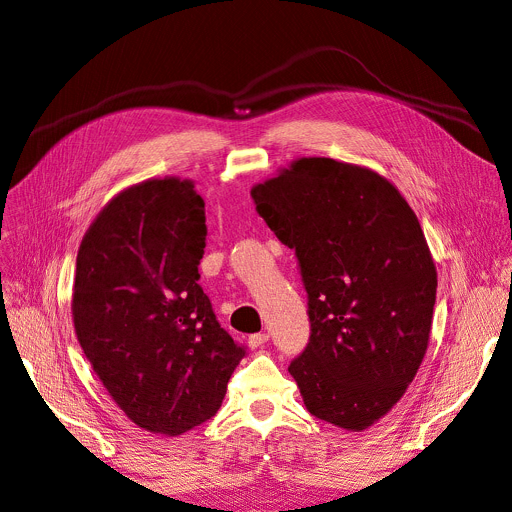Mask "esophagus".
Listing matches in <instances>:
<instances>
[{
  "mask_svg": "<svg viewBox=\"0 0 512 512\" xmlns=\"http://www.w3.org/2000/svg\"><path fill=\"white\" fill-rule=\"evenodd\" d=\"M266 342H268V334H264V332L252 334L250 340H248V344H250L252 348H258V346H262V344H266Z\"/></svg>",
  "mask_w": 512,
  "mask_h": 512,
  "instance_id": "obj_1",
  "label": "esophagus"
}]
</instances>
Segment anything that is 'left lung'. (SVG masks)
Returning <instances> with one entry per match:
<instances>
[{
  "label": "left lung",
  "instance_id": "8db88e82",
  "mask_svg": "<svg viewBox=\"0 0 512 512\" xmlns=\"http://www.w3.org/2000/svg\"><path fill=\"white\" fill-rule=\"evenodd\" d=\"M295 250L309 342L289 373L320 420L365 430L398 404L428 346L437 268L400 190L369 168L301 157L252 188Z\"/></svg>",
  "mask_w": 512,
  "mask_h": 512
}]
</instances>
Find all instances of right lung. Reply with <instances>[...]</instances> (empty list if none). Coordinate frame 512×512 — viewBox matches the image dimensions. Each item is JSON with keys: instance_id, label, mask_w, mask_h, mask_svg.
<instances>
[{"instance_id": "add662e5", "label": "right lung", "mask_w": 512, "mask_h": 512, "mask_svg": "<svg viewBox=\"0 0 512 512\" xmlns=\"http://www.w3.org/2000/svg\"><path fill=\"white\" fill-rule=\"evenodd\" d=\"M205 219L190 180L151 178L116 194L77 252V340L116 406L155 435L215 416L246 357L199 285Z\"/></svg>"}]
</instances>
